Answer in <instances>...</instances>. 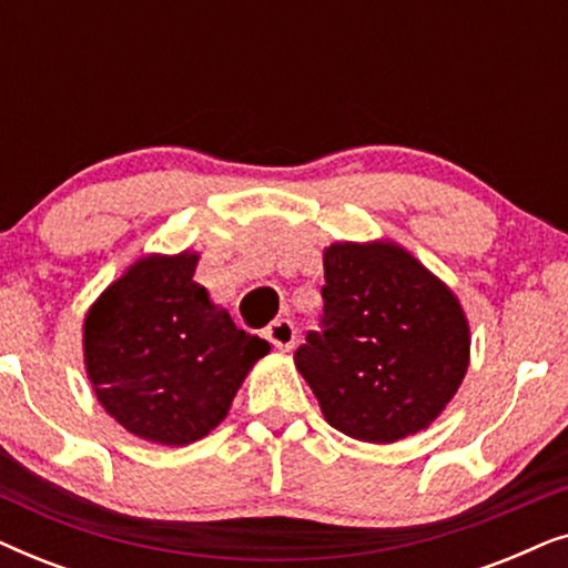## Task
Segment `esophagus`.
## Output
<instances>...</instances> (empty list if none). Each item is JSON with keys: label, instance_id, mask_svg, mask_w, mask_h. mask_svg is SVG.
Returning a JSON list of instances; mask_svg holds the SVG:
<instances>
[{"label": "esophagus", "instance_id": "esophagus-1", "mask_svg": "<svg viewBox=\"0 0 568 568\" xmlns=\"http://www.w3.org/2000/svg\"><path fill=\"white\" fill-rule=\"evenodd\" d=\"M266 338L276 348H282V352H290V348H294V341H297V331H294V323L292 321H286V317H282V321H274V323L268 325Z\"/></svg>", "mask_w": 568, "mask_h": 568}]
</instances>
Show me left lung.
Segmentation results:
<instances>
[{
  "instance_id": "obj_1",
  "label": "left lung",
  "mask_w": 568,
  "mask_h": 568,
  "mask_svg": "<svg viewBox=\"0 0 568 568\" xmlns=\"http://www.w3.org/2000/svg\"><path fill=\"white\" fill-rule=\"evenodd\" d=\"M323 333L294 354L333 429L390 445L424 432L470 364V325L455 292L393 240L323 251Z\"/></svg>"
}]
</instances>
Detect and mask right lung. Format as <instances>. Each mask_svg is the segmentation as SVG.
<instances>
[{
    "mask_svg": "<svg viewBox=\"0 0 568 568\" xmlns=\"http://www.w3.org/2000/svg\"><path fill=\"white\" fill-rule=\"evenodd\" d=\"M199 258L196 251L142 255L105 286L82 323L84 369L100 406L154 445L204 439L271 352L193 282Z\"/></svg>",
    "mask_w": 568,
    "mask_h": 568,
    "instance_id": "add662e5",
    "label": "right lung"
}]
</instances>
